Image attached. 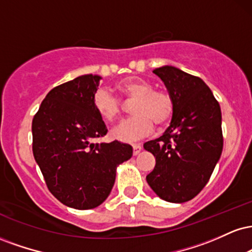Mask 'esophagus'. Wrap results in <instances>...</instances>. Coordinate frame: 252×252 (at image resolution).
Returning <instances> with one entry per match:
<instances>
[{"label":"esophagus","mask_w":252,"mask_h":252,"mask_svg":"<svg viewBox=\"0 0 252 252\" xmlns=\"http://www.w3.org/2000/svg\"><path fill=\"white\" fill-rule=\"evenodd\" d=\"M141 149H142V146H141V144H138V143L132 144V154L134 155H137L138 153L141 152Z\"/></svg>","instance_id":"esophagus-1"}]
</instances>
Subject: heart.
Returning a JSON list of instances; mask_svg holds the SVG:
<instances>
[{
    "mask_svg": "<svg viewBox=\"0 0 252 252\" xmlns=\"http://www.w3.org/2000/svg\"><path fill=\"white\" fill-rule=\"evenodd\" d=\"M116 89L122 99L134 100L131 114L135 115L112 130V136L116 140L123 142L140 140L153 131L154 124L163 126L173 117L174 102L172 96L166 91L154 90L148 80L141 78L121 80ZM92 105L105 123H114L122 114L121 100L106 89L97 90L92 98Z\"/></svg>",
    "mask_w": 252,
    "mask_h": 252,
    "instance_id": "b5f03b06",
    "label": "heart"
}]
</instances>
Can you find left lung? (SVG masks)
<instances>
[{
  "instance_id": "left-lung-1",
  "label": "left lung",
  "mask_w": 252,
  "mask_h": 252,
  "mask_svg": "<svg viewBox=\"0 0 252 252\" xmlns=\"http://www.w3.org/2000/svg\"><path fill=\"white\" fill-rule=\"evenodd\" d=\"M153 72L172 96L174 112L163 135L143 144L156 161L147 182L163 200L189 201L209 182L220 158V106L199 77L173 66H162Z\"/></svg>"
}]
</instances>
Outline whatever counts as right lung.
<instances>
[{
  "mask_svg": "<svg viewBox=\"0 0 252 252\" xmlns=\"http://www.w3.org/2000/svg\"><path fill=\"white\" fill-rule=\"evenodd\" d=\"M99 76L84 74L52 89L32 122L33 154L50 192L66 206L89 210L108 198L131 146L94 143L108 129L92 105Z\"/></svg>",
  "mask_w": 252,
  "mask_h": 252,
  "instance_id": "right-lung-1",
  "label": "right lung"
}]
</instances>
